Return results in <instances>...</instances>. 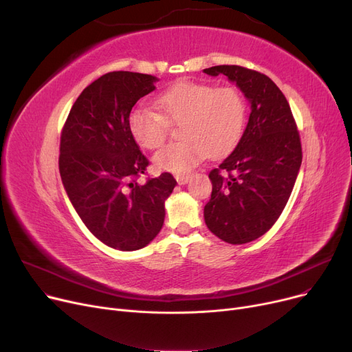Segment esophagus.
<instances>
[{
  "mask_svg": "<svg viewBox=\"0 0 352 352\" xmlns=\"http://www.w3.org/2000/svg\"><path fill=\"white\" fill-rule=\"evenodd\" d=\"M191 177H192L191 174H181V175H175V179L179 186H184V184H187L190 181Z\"/></svg>",
  "mask_w": 352,
  "mask_h": 352,
  "instance_id": "34e87169",
  "label": "esophagus"
}]
</instances>
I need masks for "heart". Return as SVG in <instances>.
Returning a JSON list of instances; mask_svg holds the SVG:
<instances>
[{"label": "heart", "mask_w": 352, "mask_h": 352, "mask_svg": "<svg viewBox=\"0 0 352 352\" xmlns=\"http://www.w3.org/2000/svg\"><path fill=\"white\" fill-rule=\"evenodd\" d=\"M155 107L158 113L135 107L128 117L129 133L142 148L155 150L166 140L170 124H181L182 140L154 157L157 168L177 174L190 171L207 155L231 151L245 126L247 102L234 85L179 81L158 96Z\"/></svg>", "instance_id": "heart-1"}]
</instances>
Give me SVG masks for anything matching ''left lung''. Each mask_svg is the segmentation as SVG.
<instances>
[{"label":"left lung","instance_id":"1","mask_svg":"<svg viewBox=\"0 0 352 352\" xmlns=\"http://www.w3.org/2000/svg\"><path fill=\"white\" fill-rule=\"evenodd\" d=\"M204 72L228 77L251 102L241 140L210 173L212 192L204 219L223 241L251 243L275 224L292 192L302 161L297 122L283 91L265 74L239 65Z\"/></svg>","mask_w":352,"mask_h":352}]
</instances>
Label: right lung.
Masks as SVG:
<instances>
[{
    "label": "right lung",
    "mask_w": 352,
    "mask_h": 352,
    "mask_svg": "<svg viewBox=\"0 0 352 352\" xmlns=\"http://www.w3.org/2000/svg\"><path fill=\"white\" fill-rule=\"evenodd\" d=\"M148 74L113 71L72 104L61 131L60 174L71 204L105 245L134 251L161 231L177 181L170 173L138 181L150 161L128 128L140 98L155 89Z\"/></svg>",
    "instance_id": "1"
}]
</instances>
